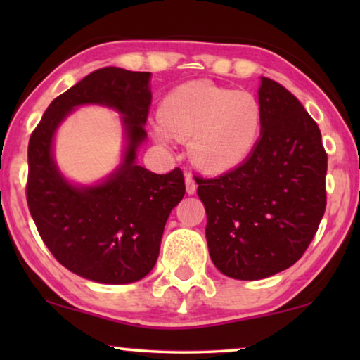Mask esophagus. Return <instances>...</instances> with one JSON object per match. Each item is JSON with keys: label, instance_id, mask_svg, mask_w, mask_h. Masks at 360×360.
<instances>
[{"label": "esophagus", "instance_id": "1", "mask_svg": "<svg viewBox=\"0 0 360 360\" xmlns=\"http://www.w3.org/2000/svg\"><path fill=\"white\" fill-rule=\"evenodd\" d=\"M185 185H186V193L188 195H195L196 191V181L193 179V175L186 174L185 175Z\"/></svg>", "mask_w": 360, "mask_h": 360}]
</instances>
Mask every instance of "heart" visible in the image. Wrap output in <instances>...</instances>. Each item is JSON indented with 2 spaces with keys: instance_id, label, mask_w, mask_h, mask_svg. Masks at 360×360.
Returning <instances> with one entry per match:
<instances>
[{
  "instance_id": "1",
  "label": "heart",
  "mask_w": 360,
  "mask_h": 360,
  "mask_svg": "<svg viewBox=\"0 0 360 360\" xmlns=\"http://www.w3.org/2000/svg\"><path fill=\"white\" fill-rule=\"evenodd\" d=\"M164 124L154 126L162 144L172 134L191 139V157L201 169L224 172L240 164L257 144L262 131V108L254 95L211 82H188L162 101Z\"/></svg>"
}]
</instances>
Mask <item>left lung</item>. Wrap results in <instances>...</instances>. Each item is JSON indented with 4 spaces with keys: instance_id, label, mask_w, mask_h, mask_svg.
I'll use <instances>...</instances> for the list:
<instances>
[{
    "instance_id": "1",
    "label": "left lung",
    "mask_w": 360,
    "mask_h": 360,
    "mask_svg": "<svg viewBox=\"0 0 360 360\" xmlns=\"http://www.w3.org/2000/svg\"><path fill=\"white\" fill-rule=\"evenodd\" d=\"M262 131L250 155L216 179L198 176L210 257L221 274L260 280L292 267L326 210L328 154L302 103L260 77Z\"/></svg>"
}]
</instances>
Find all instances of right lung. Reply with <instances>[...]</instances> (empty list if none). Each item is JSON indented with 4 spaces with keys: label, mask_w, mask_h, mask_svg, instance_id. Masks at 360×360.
<instances>
[{
    "label": "right lung",
    "mask_w": 360,
    "mask_h": 360,
    "mask_svg": "<svg viewBox=\"0 0 360 360\" xmlns=\"http://www.w3.org/2000/svg\"><path fill=\"white\" fill-rule=\"evenodd\" d=\"M150 72L105 67L57 96L27 147V206L39 234L58 262L106 285L144 278L159 257L170 211L185 195L180 169L159 175L136 164L152 93ZM82 104L110 105L123 115L127 149L122 165L101 184L73 186L53 160V136Z\"/></svg>",
    "instance_id": "right-lung-1"
}]
</instances>
